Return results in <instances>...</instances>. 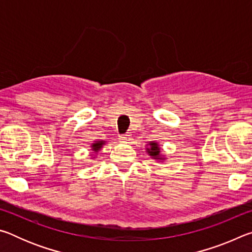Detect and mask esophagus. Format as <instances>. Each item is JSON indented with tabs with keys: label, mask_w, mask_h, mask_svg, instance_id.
<instances>
[{
	"label": "esophagus",
	"mask_w": 252,
	"mask_h": 252,
	"mask_svg": "<svg viewBox=\"0 0 252 252\" xmlns=\"http://www.w3.org/2000/svg\"><path fill=\"white\" fill-rule=\"evenodd\" d=\"M120 140L122 142H127L129 143L131 140H132V138H131V134H123V135H120Z\"/></svg>",
	"instance_id": "1"
}]
</instances>
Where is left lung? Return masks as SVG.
Wrapping results in <instances>:
<instances>
[{
    "instance_id": "8db88e82",
    "label": "left lung",
    "mask_w": 252,
    "mask_h": 252,
    "mask_svg": "<svg viewBox=\"0 0 252 252\" xmlns=\"http://www.w3.org/2000/svg\"><path fill=\"white\" fill-rule=\"evenodd\" d=\"M149 144H150V148L148 149L149 155L155 158V159H162V158H160V155H159L160 150H159V148H158V144L156 142H151Z\"/></svg>"
}]
</instances>
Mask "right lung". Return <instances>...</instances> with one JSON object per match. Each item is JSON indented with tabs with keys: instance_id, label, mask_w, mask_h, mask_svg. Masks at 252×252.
Wrapping results in <instances>:
<instances>
[{
	"instance_id": "1",
	"label": "right lung",
	"mask_w": 252,
	"mask_h": 252,
	"mask_svg": "<svg viewBox=\"0 0 252 252\" xmlns=\"http://www.w3.org/2000/svg\"><path fill=\"white\" fill-rule=\"evenodd\" d=\"M102 144H103V141H97V142H95V143H93V144H92V149H93V150H94L95 152L99 151V149H101Z\"/></svg>"
}]
</instances>
